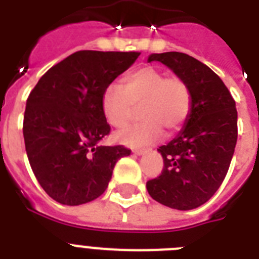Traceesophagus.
I'll return each mask as SVG.
<instances>
[{
  "instance_id": "obj_1",
  "label": "esophagus",
  "mask_w": 259,
  "mask_h": 259,
  "mask_svg": "<svg viewBox=\"0 0 259 259\" xmlns=\"http://www.w3.org/2000/svg\"><path fill=\"white\" fill-rule=\"evenodd\" d=\"M133 153H136L137 156H144V154L149 153V149H133Z\"/></svg>"
}]
</instances>
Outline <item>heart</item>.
<instances>
[{
    "instance_id": "b5f03b06",
    "label": "heart",
    "mask_w": 259,
    "mask_h": 259,
    "mask_svg": "<svg viewBox=\"0 0 259 259\" xmlns=\"http://www.w3.org/2000/svg\"><path fill=\"white\" fill-rule=\"evenodd\" d=\"M102 113L110 126L125 127L140 106L138 125L117 134V140L130 148L152 145L168 133L185 125L192 109V93L180 76H168L154 67H142L123 76L121 86L111 83L101 99Z\"/></svg>"
}]
</instances>
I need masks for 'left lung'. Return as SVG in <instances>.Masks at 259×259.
<instances>
[{"label": "left lung", "instance_id": "8db88e82", "mask_svg": "<svg viewBox=\"0 0 259 259\" xmlns=\"http://www.w3.org/2000/svg\"><path fill=\"white\" fill-rule=\"evenodd\" d=\"M148 62L165 64L188 83L192 109L180 133L157 149L164 168L146 189L166 207L197 208L213 196L229 170L238 137L235 101L222 79L189 55L152 54Z\"/></svg>", "mask_w": 259, "mask_h": 259}]
</instances>
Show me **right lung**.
<instances>
[{
    "instance_id": "obj_1",
    "label": "right lung",
    "mask_w": 259,
    "mask_h": 259,
    "mask_svg": "<svg viewBox=\"0 0 259 259\" xmlns=\"http://www.w3.org/2000/svg\"><path fill=\"white\" fill-rule=\"evenodd\" d=\"M141 52L78 51L42 75L26 99L24 141L42 189L60 204L79 205L105 192L130 150L99 145L110 133L102 94Z\"/></svg>"
}]
</instances>
